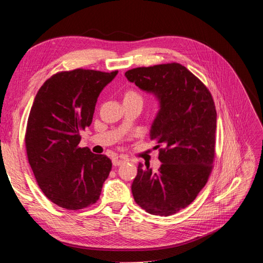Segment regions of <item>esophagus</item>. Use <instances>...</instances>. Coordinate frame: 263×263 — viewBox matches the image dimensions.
Wrapping results in <instances>:
<instances>
[{"mask_svg":"<svg viewBox=\"0 0 263 263\" xmlns=\"http://www.w3.org/2000/svg\"><path fill=\"white\" fill-rule=\"evenodd\" d=\"M126 161H129V159H127L126 157H123V156H114L112 158V163L114 166H118V165H121L125 163Z\"/></svg>","mask_w":263,"mask_h":263,"instance_id":"esophagus-1","label":"esophagus"}]
</instances>
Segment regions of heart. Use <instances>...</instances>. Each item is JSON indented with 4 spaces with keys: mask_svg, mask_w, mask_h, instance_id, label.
Here are the masks:
<instances>
[{
    "mask_svg": "<svg viewBox=\"0 0 263 263\" xmlns=\"http://www.w3.org/2000/svg\"><path fill=\"white\" fill-rule=\"evenodd\" d=\"M125 98H130V99H141V97L139 96V94L137 93V92H134V91H129L127 92L126 94H125ZM124 98V99H125ZM142 100V99H141Z\"/></svg>",
    "mask_w": 263,
    "mask_h": 263,
    "instance_id": "1",
    "label": "heart"
}]
</instances>
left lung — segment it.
<instances>
[{"label": "left lung", "mask_w": 263, "mask_h": 263, "mask_svg": "<svg viewBox=\"0 0 263 263\" xmlns=\"http://www.w3.org/2000/svg\"><path fill=\"white\" fill-rule=\"evenodd\" d=\"M124 76L158 100L150 139L159 143L157 149L163 146L158 172L139 163L133 198L147 213L167 217L189 205L210 176L217 127L214 102L204 84L179 63L137 67Z\"/></svg>", "instance_id": "1"}]
</instances>
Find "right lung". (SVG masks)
I'll return each instance as SVG.
<instances>
[{
  "label": "right lung",
  "mask_w": 263,
  "mask_h": 263,
  "mask_svg": "<svg viewBox=\"0 0 263 263\" xmlns=\"http://www.w3.org/2000/svg\"><path fill=\"white\" fill-rule=\"evenodd\" d=\"M77 69L46 80L33 101L25 133L29 163L45 197L67 210L99 200L112 167L104 154L79 147L100 93L117 77Z\"/></svg>",
  "instance_id": "1"
}]
</instances>
